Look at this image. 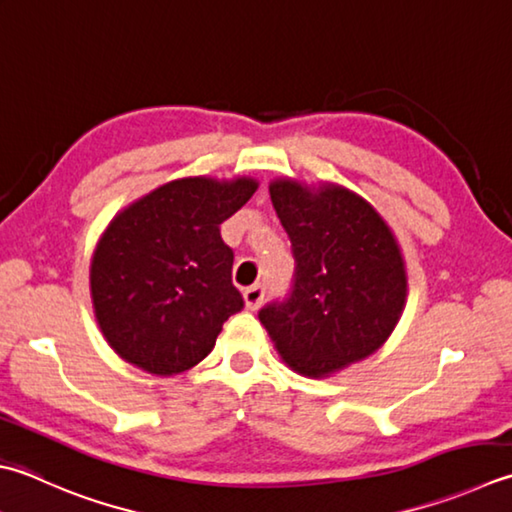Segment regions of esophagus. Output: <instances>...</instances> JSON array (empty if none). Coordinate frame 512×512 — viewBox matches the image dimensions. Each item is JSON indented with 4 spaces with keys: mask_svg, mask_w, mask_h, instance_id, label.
<instances>
[{
    "mask_svg": "<svg viewBox=\"0 0 512 512\" xmlns=\"http://www.w3.org/2000/svg\"><path fill=\"white\" fill-rule=\"evenodd\" d=\"M264 295H266V288L262 284H255L244 290V302H246V308L250 310H257L259 306L264 304Z\"/></svg>",
    "mask_w": 512,
    "mask_h": 512,
    "instance_id": "esophagus-1",
    "label": "esophagus"
}]
</instances>
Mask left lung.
<instances>
[{
  "instance_id": "left-lung-1",
  "label": "left lung",
  "mask_w": 512,
  "mask_h": 512,
  "mask_svg": "<svg viewBox=\"0 0 512 512\" xmlns=\"http://www.w3.org/2000/svg\"><path fill=\"white\" fill-rule=\"evenodd\" d=\"M268 190L293 246L295 279L286 299L259 310V322L295 373L328 377L373 355L395 330L408 290L402 250L353 190L288 177Z\"/></svg>"
}]
</instances>
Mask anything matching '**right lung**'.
<instances>
[{
  "instance_id": "1",
  "label": "right lung",
  "mask_w": 512,
  "mask_h": 512,
  "mask_svg": "<svg viewBox=\"0 0 512 512\" xmlns=\"http://www.w3.org/2000/svg\"><path fill=\"white\" fill-rule=\"evenodd\" d=\"M257 186L253 177H184L113 217L90 262V297L106 342L128 364L153 375L184 373L244 308L219 224Z\"/></svg>"
}]
</instances>
